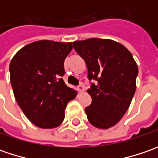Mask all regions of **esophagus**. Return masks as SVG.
<instances>
[{"label": "esophagus", "mask_w": 158, "mask_h": 158, "mask_svg": "<svg viewBox=\"0 0 158 158\" xmlns=\"http://www.w3.org/2000/svg\"><path fill=\"white\" fill-rule=\"evenodd\" d=\"M77 89H78L79 93H82V92L84 91V86H83V84H82V83L79 84V85L77 86Z\"/></svg>", "instance_id": "34e87169"}]
</instances>
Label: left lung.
I'll return each instance as SVG.
<instances>
[{
	"instance_id": "1",
	"label": "left lung",
	"mask_w": 158,
	"mask_h": 158,
	"mask_svg": "<svg viewBox=\"0 0 158 158\" xmlns=\"http://www.w3.org/2000/svg\"><path fill=\"white\" fill-rule=\"evenodd\" d=\"M85 60L88 78L94 80L87 90L91 104L85 108L89 123L107 129L116 125L130 106L136 89L138 67L123 45L112 40L89 39L73 42Z\"/></svg>"
}]
</instances>
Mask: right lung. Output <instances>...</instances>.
<instances>
[{"instance_id": "right-lung-1", "label": "right lung", "mask_w": 158, "mask_h": 158, "mask_svg": "<svg viewBox=\"0 0 158 158\" xmlns=\"http://www.w3.org/2000/svg\"><path fill=\"white\" fill-rule=\"evenodd\" d=\"M72 42L40 40L23 46L9 64L10 82L18 106L31 122L40 128L62 123L68 103L76 97L63 79L64 60Z\"/></svg>"}]
</instances>
